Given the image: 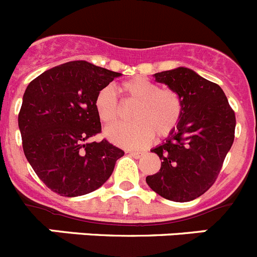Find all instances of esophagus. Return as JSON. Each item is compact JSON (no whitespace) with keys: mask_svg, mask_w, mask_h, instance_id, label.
I'll use <instances>...</instances> for the list:
<instances>
[{"mask_svg":"<svg viewBox=\"0 0 257 257\" xmlns=\"http://www.w3.org/2000/svg\"><path fill=\"white\" fill-rule=\"evenodd\" d=\"M128 154H130L131 156H134L135 159H140L144 153H141V151H128Z\"/></svg>","mask_w":257,"mask_h":257,"instance_id":"1","label":"esophagus"}]
</instances>
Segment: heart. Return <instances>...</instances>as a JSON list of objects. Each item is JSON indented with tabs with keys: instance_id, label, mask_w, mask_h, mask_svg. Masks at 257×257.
Returning a JSON list of instances; mask_svg holds the SVG:
<instances>
[{
	"instance_id": "obj_1",
	"label": "heart",
	"mask_w": 257,
	"mask_h": 257,
	"mask_svg": "<svg viewBox=\"0 0 257 257\" xmlns=\"http://www.w3.org/2000/svg\"><path fill=\"white\" fill-rule=\"evenodd\" d=\"M126 99L136 102L131 111L133 122L116 123L104 130L111 143L127 149L144 148L154 135L167 138L177 128L182 117V102L172 89H159L148 78L136 77L118 87ZM94 109L103 123L109 124L118 116V102L109 87L103 88L94 98Z\"/></svg>"
}]
</instances>
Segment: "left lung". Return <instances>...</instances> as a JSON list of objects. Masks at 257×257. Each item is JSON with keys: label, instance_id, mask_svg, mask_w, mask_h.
<instances>
[{"label": "left lung", "instance_id": "left-lung-1", "mask_svg": "<svg viewBox=\"0 0 257 257\" xmlns=\"http://www.w3.org/2000/svg\"><path fill=\"white\" fill-rule=\"evenodd\" d=\"M174 90L182 102L177 128L151 149L161 160L149 187L165 199L189 202L206 193L221 172L234 139L236 117L222 88L189 68L154 74Z\"/></svg>", "mask_w": 257, "mask_h": 257}]
</instances>
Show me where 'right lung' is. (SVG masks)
Returning <instances> with one entry per match:
<instances>
[{
	"mask_svg": "<svg viewBox=\"0 0 257 257\" xmlns=\"http://www.w3.org/2000/svg\"><path fill=\"white\" fill-rule=\"evenodd\" d=\"M121 73L75 60L45 70L26 88L19 128L26 159L41 182L63 197H78L108 180L121 149L101 133L94 98Z\"/></svg>",
	"mask_w": 257,
	"mask_h": 257,
	"instance_id": "right-lung-1",
	"label": "right lung"
}]
</instances>
